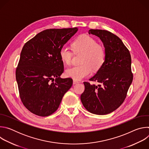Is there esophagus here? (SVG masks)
Here are the masks:
<instances>
[{
    "instance_id": "esophagus-1",
    "label": "esophagus",
    "mask_w": 149,
    "mask_h": 149,
    "mask_svg": "<svg viewBox=\"0 0 149 149\" xmlns=\"http://www.w3.org/2000/svg\"><path fill=\"white\" fill-rule=\"evenodd\" d=\"M78 83H79V81H78L77 80H75V79L73 80V84H78Z\"/></svg>"
}]
</instances>
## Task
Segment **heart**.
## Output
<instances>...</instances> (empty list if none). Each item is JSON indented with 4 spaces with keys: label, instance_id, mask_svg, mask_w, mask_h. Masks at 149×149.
Listing matches in <instances>:
<instances>
[{
    "label": "heart",
    "instance_id": "1",
    "mask_svg": "<svg viewBox=\"0 0 149 149\" xmlns=\"http://www.w3.org/2000/svg\"><path fill=\"white\" fill-rule=\"evenodd\" d=\"M72 49L75 52H82L84 55L81 60V65L73 66L65 71L67 77L75 80H81L89 76L94 71L98 70L104 64L105 59V51L104 47L97 44V40L93 37L82 35L72 43ZM61 61L70 64L72 58V51L67 45H63L59 50Z\"/></svg>",
    "mask_w": 149,
    "mask_h": 149
}]
</instances>
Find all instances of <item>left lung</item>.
Listing matches in <instances>:
<instances>
[{"label":"left lung","instance_id":"1","mask_svg":"<svg viewBox=\"0 0 149 149\" xmlns=\"http://www.w3.org/2000/svg\"><path fill=\"white\" fill-rule=\"evenodd\" d=\"M88 33L99 37L102 42L105 59L97 74L90 79L100 84L84 82L85 90L81 100L89 112L105 115L117 109L126 97L133 78L131 55L122 40L111 32L90 29Z\"/></svg>","mask_w":149,"mask_h":149}]
</instances>
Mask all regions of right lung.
Instances as JSON below:
<instances>
[{"mask_svg": "<svg viewBox=\"0 0 149 149\" xmlns=\"http://www.w3.org/2000/svg\"><path fill=\"white\" fill-rule=\"evenodd\" d=\"M77 31V28L46 29L24 45L16 79L21 101L33 114L42 117L53 114L71 87V78L60 77L63 63L59 50Z\"/></svg>", "mask_w": 149, "mask_h": 149, "instance_id": "right-lung-1", "label": "right lung"}]
</instances>
